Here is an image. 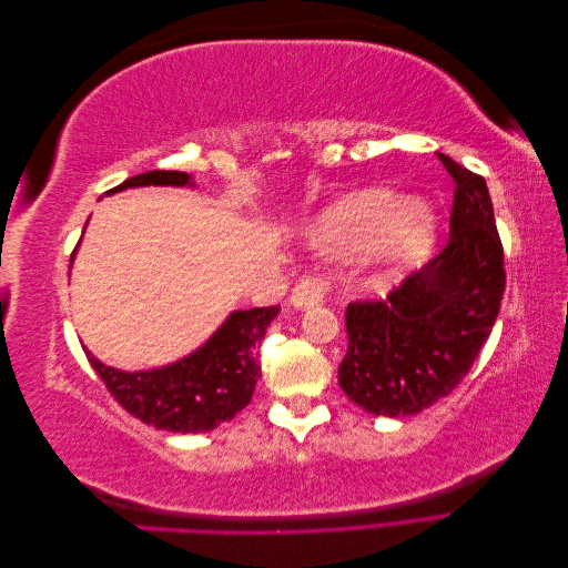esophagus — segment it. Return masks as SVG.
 Returning <instances> with one entry per match:
<instances>
[{
  "label": "esophagus",
  "mask_w": 568,
  "mask_h": 568,
  "mask_svg": "<svg viewBox=\"0 0 568 568\" xmlns=\"http://www.w3.org/2000/svg\"><path fill=\"white\" fill-rule=\"evenodd\" d=\"M334 282L329 277H322V274L307 272L296 282L294 291H291V303L296 307H311L320 305L326 296H329Z\"/></svg>",
  "instance_id": "34e87169"
}]
</instances>
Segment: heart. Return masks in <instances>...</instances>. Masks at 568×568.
Listing matches in <instances>:
<instances>
[{
	"label": "heart",
	"mask_w": 568,
	"mask_h": 568,
	"mask_svg": "<svg viewBox=\"0 0 568 568\" xmlns=\"http://www.w3.org/2000/svg\"><path fill=\"white\" fill-rule=\"evenodd\" d=\"M432 217L419 205L388 192H359L332 205L311 227V242L336 253H367L403 263L432 234Z\"/></svg>",
	"instance_id": "obj_1"
}]
</instances>
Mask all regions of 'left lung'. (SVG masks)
<instances>
[{
    "instance_id": "8db88e82",
    "label": "left lung",
    "mask_w": 568,
    "mask_h": 568,
    "mask_svg": "<svg viewBox=\"0 0 568 568\" xmlns=\"http://www.w3.org/2000/svg\"><path fill=\"white\" fill-rule=\"evenodd\" d=\"M438 161L455 186L448 244L386 298L346 307L338 384L372 415H417L450 395L488 341L505 296V253L486 180L445 153Z\"/></svg>"
}]
</instances>
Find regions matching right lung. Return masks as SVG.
I'll return each mask as SVG.
<instances>
[{
    "mask_svg": "<svg viewBox=\"0 0 568 568\" xmlns=\"http://www.w3.org/2000/svg\"><path fill=\"white\" fill-rule=\"evenodd\" d=\"M146 184L182 186L189 184V175L180 170H149L118 184L113 192ZM277 313L280 305L236 311L201 351L151 372H118L101 365L90 351L84 355L115 403L132 417L175 434L211 432L251 403L261 376L257 343Z\"/></svg>",
    "mask_w": 568,
    "mask_h": 568,
    "instance_id": "obj_1",
    "label": "right lung"
}]
</instances>
